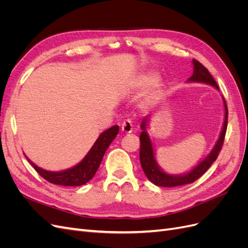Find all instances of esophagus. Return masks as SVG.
<instances>
[{
    "mask_svg": "<svg viewBox=\"0 0 248 248\" xmlns=\"http://www.w3.org/2000/svg\"><path fill=\"white\" fill-rule=\"evenodd\" d=\"M121 129L124 133H130L132 131V121L130 119H127L123 121L121 125Z\"/></svg>",
    "mask_w": 248,
    "mask_h": 248,
    "instance_id": "1",
    "label": "esophagus"
}]
</instances>
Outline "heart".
Masks as SVG:
<instances>
[{
    "label": "heart",
    "mask_w": 248,
    "mask_h": 248,
    "mask_svg": "<svg viewBox=\"0 0 248 248\" xmlns=\"http://www.w3.org/2000/svg\"><path fill=\"white\" fill-rule=\"evenodd\" d=\"M156 79H157L156 73H153V72L145 73V74H142V76H140V78L138 79L137 87L140 90L147 89L150 86H152L156 81ZM160 93H161V87L159 85H155L147 96V102H153L154 100H156L157 98H158Z\"/></svg>",
    "instance_id": "heart-1"
}]
</instances>
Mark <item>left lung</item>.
<instances>
[{
	"label": "left lung",
	"instance_id": "left-lung-1",
	"mask_svg": "<svg viewBox=\"0 0 248 248\" xmlns=\"http://www.w3.org/2000/svg\"><path fill=\"white\" fill-rule=\"evenodd\" d=\"M193 62V74L192 77L189 78V81H200V82H206V84L211 85L215 88L218 89L217 86V82L213 78V77L210 74L206 67L200 63L197 60H192ZM224 100V99H223ZM224 108H226V117H224V124L223 128L220 134V138L218 141L216 142L214 149L212 152L210 153L206 158L202 160L199 166L194 168L190 172L183 176H170L163 172L154 158V153H153V148L151 140L149 139V136L146 131V123L147 119H144V121L141 122V133L140 136V166L144 170L145 175L147 178L154 183L157 186H162V187H175V186H181L185 184L193 183L196 180L201 178L205 172L208 170V169L212 166V163L216 160L220 150L222 148L224 138H226V132H227V127H228V108L227 103L224 101Z\"/></svg>",
	"mask_w": 248,
	"mask_h": 248
}]
</instances>
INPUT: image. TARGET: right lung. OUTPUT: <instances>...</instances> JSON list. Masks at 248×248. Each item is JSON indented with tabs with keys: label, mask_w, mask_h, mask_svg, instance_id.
I'll use <instances>...</instances> for the list:
<instances>
[{
	"label": "right lung",
	"mask_w": 248,
	"mask_h": 248,
	"mask_svg": "<svg viewBox=\"0 0 248 248\" xmlns=\"http://www.w3.org/2000/svg\"><path fill=\"white\" fill-rule=\"evenodd\" d=\"M118 132V125L112 126L109 129L102 132L82 161L69 170L58 172L48 171L35 166L32 161H29L35 170L49 183L62 186H80L86 184L94 177L100 166L104 153H106L110 142L116 138Z\"/></svg>",
	"instance_id": "add662e5"
}]
</instances>
